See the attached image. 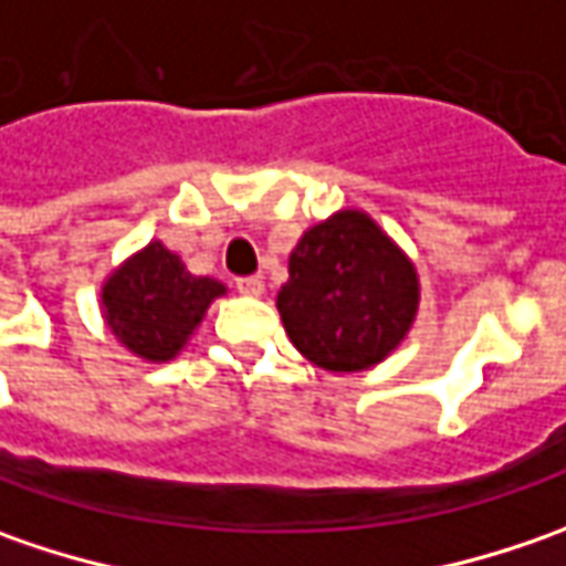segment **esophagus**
<instances>
[{
    "instance_id": "esophagus-1",
    "label": "esophagus",
    "mask_w": 566,
    "mask_h": 566,
    "mask_svg": "<svg viewBox=\"0 0 566 566\" xmlns=\"http://www.w3.org/2000/svg\"><path fill=\"white\" fill-rule=\"evenodd\" d=\"M235 290L242 295H261L264 293V280L261 276H239L235 280Z\"/></svg>"
}]
</instances>
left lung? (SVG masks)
I'll use <instances>...</instances> for the list:
<instances>
[{
  "mask_svg": "<svg viewBox=\"0 0 566 566\" xmlns=\"http://www.w3.org/2000/svg\"><path fill=\"white\" fill-rule=\"evenodd\" d=\"M276 308L295 349L317 368L365 371L412 327L419 276L368 213L339 210L298 239Z\"/></svg>",
  "mask_w": 566,
  "mask_h": 566,
  "instance_id": "obj_1",
  "label": "left lung"
}]
</instances>
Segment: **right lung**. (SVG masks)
Returning a JSON list of instances; mask_svg holds the SVG:
<instances>
[{
  "instance_id": "obj_1",
  "label": "right lung",
  "mask_w": 566,
  "mask_h": 566,
  "mask_svg": "<svg viewBox=\"0 0 566 566\" xmlns=\"http://www.w3.org/2000/svg\"><path fill=\"white\" fill-rule=\"evenodd\" d=\"M223 293V283L188 273L179 254L150 242L103 283V317L125 349L169 361Z\"/></svg>"
}]
</instances>
